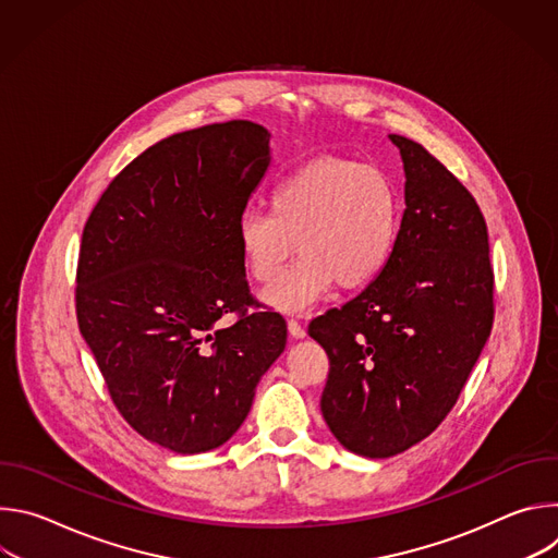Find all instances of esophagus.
<instances>
[{
  "label": "esophagus",
  "instance_id": "34e87169",
  "mask_svg": "<svg viewBox=\"0 0 558 558\" xmlns=\"http://www.w3.org/2000/svg\"><path fill=\"white\" fill-rule=\"evenodd\" d=\"M287 325H289V333H291L293 338H304V336H306L304 325H302L300 320H295V317H291V320H289Z\"/></svg>",
  "mask_w": 558,
  "mask_h": 558
}]
</instances>
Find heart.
<instances>
[{
	"instance_id": "heart-1",
	"label": "heart",
	"mask_w": 558,
	"mask_h": 558,
	"mask_svg": "<svg viewBox=\"0 0 558 558\" xmlns=\"http://www.w3.org/2000/svg\"><path fill=\"white\" fill-rule=\"evenodd\" d=\"M395 179L353 158L325 156L289 172L269 211L247 207L235 222L238 250L258 282H271L298 246L303 256L265 291L282 311H302L336 284H371L390 263L402 229Z\"/></svg>"
}]
</instances>
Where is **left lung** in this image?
Masks as SVG:
<instances>
[{"label": "left lung", "instance_id": "obj_1", "mask_svg": "<svg viewBox=\"0 0 558 558\" xmlns=\"http://www.w3.org/2000/svg\"><path fill=\"white\" fill-rule=\"evenodd\" d=\"M388 138L407 172L395 254L357 298L308 325L329 355L325 422L344 448L371 459L409 450L446 420L495 320L480 205L424 145Z\"/></svg>", "mask_w": 558, "mask_h": 558}]
</instances>
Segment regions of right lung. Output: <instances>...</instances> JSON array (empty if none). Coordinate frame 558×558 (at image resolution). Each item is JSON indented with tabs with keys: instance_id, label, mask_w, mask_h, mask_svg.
Instances as JSON below:
<instances>
[{
	"instance_id": "add662e5",
	"label": "right lung",
	"mask_w": 558,
	"mask_h": 558,
	"mask_svg": "<svg viewBox=\"0 0 558 558\" xmlns=\"http://www.w3.org/2000/svg\"><path fill=\"white\" fill-rule=\"evenodd\" d=\"M252 121L172 134L138 154L86 220L76 323L123 420L181 454L222 446L287 344L252 295L235 222L269 168ZM231 312L234 323L218 328Z\"/></svg>"
}]
</instances>
